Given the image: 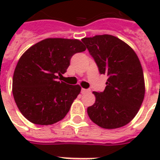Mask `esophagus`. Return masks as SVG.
I'll use <instances>...</instances> for the list:
<instances>
[{"mask_svg":"<svg viewBox=\"0 0 160 160\" xmlns=\"http://www.w3.org/2000/svg\"><path fill=\"white\" fill-rule=\"evenodd\" d=\"M90 90L88 89H81V94H85V93L90 92Z\"/></svg>","mask_w":160,"mask_h":160,"instance_id":"esophagus-1","label":"esophagus"}]
</instances>
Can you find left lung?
<instances>
[{"mask_svg": "<svg viewBox=\"0 0 160 160\" xmlns=\"http://www.w3.org/2000/svg\"><path fill=\"white\" fill-rule=\"evenodd\" d=\"M81 41L100 74L108 76L105 90L93 92L96 99L87 108L88 115L104 129L124 126L134 119L144 100V74L139 58L130 46L110 35Z\"/></svg>", "mask_w": 160, "mask_h": 160, "instance_id": "1", "label": "left lung"}]
</instances>
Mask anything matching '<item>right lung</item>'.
Wrapping results in <instances>:
<instances>
[{
  "label": "right lung",
  "instance_id": "1",
  "mask_svg": "<svg viewBox=\"0 0 160 160\" xmlns=\"http://www.w3.org/2000/svg\"><path fill=\"white\" fill-rule=\"evenodd\" d=\"M85 51L79 40L48 38L27 50L14 71L12 92L20 111L29 121L49 125L66 115L80 94V85L59 81L70 59Z\"/></svg>",
  "mask_w": 160,
  "mask_h": 160
}]
</instances>
